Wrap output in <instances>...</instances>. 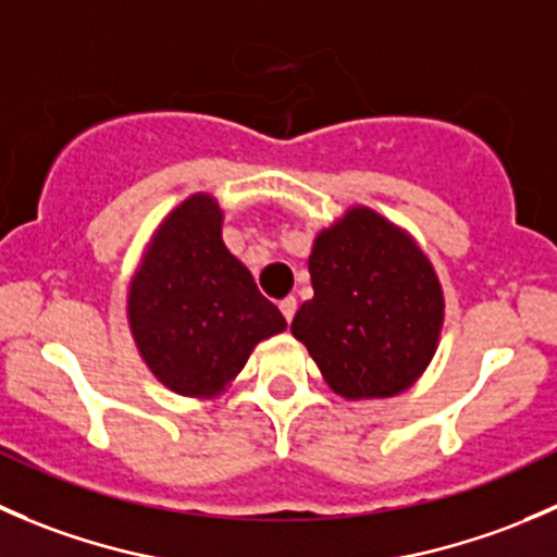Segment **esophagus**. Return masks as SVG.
Returning <instances> with one entry per match:
<instances>
[{
    "instance_id": "1",
    "label": "esophagus",
    "mask_w": 557,
    "mask_h": 557,
    "mask_svg": "<svg viewBox=\"0 0 557 557\" xmlns=\"http://www.w3.org/2000/svg\"><path fill=\"white\" fill-rule=\"evenodd\" d=\"M296 307H299V305H296V299H294V296H285V299L280 301V312H283V318L288 320V323H290V320H294V314H296Z\"/></svg>"
}]
</instances>
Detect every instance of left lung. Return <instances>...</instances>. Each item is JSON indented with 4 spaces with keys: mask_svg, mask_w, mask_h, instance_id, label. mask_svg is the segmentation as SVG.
Returning a JSON list of instances; mask_svg holds the SVG:
<instances>
[{
    "mask_svg": "<svg viewBox=\"0 0 557 557\" xmlns=\"http://www.w3.org/2000/svg\"><path fill=\"white\" fill-rule=\"evenodd\" d=\"M314 296L290 331L342 398L407 391L440 345L445 296L429 256L369 207H350L314 237Z\"/></svg>",
    "mask_w": 557,
    "mask_h": 557,
    "instance_id": "1",
    "label": "left lung"
}]
</instances>
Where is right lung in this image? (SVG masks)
Wrapping results in <instances>:
<instances>
[{"label":"right lung","instance_id":"add662e5","mask_svg":"<svg viewBox=\"0 0 557 557\" xmlns=\"http://www.w3.org/2000/svg\"><path fill=\"white\" fill-rule=\"evenodd\" d=\"M223 210L194 194L164 218L128 285V325L143 361L180 396H215L285 318L221 237Z\"/></svg>","mask_w":557,"mask_h":557}]
</instances>
